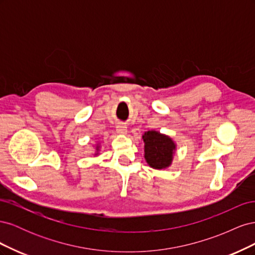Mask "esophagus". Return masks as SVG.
Here are the masks:
<instances>
[{
  "mask_svg": "<svg viewBox=\"0 0 255 255\" xmlns=\"http://www.w3.org/2000/svg\"><path fill=\"white\" fill-rule=\"evenodd\" d=\"M116 128H117V133H119V134H127V132H128V128H127V127L125 126V125H118L117 127H116Z\"/></svg>",
  "mask_w": 255,
  "mask_h": 255,
  "instance_id": "34e87169",
  "label": "esophagus"
}]
</instances>
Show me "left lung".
<instances>
[{"instance_id":"left-lung-1","label":"left lung","mask_w":255,"mask_h":255,"mask_svg":"<svg viewBox=\"0 0 255 255\" xmlns=\"http://www.w3.org/2000/svg\"><path fill=\"white\" fill-rule=\"evenodd\" d=\"M144 158L153 169H166L171 165L176 144L170 137L157 130H148L142 136Z\"/></svg>"}]
</instances>
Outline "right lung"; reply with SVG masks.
Masks as SVG:
<instances>
[{"label": "right lung", "instance_id": "add662e5", "mask_svg": "<svg viewBox=\"0 0 255 255\" xmlns=\"http://www.w3.org/2000/svg\"><path fill=\"white\" fill-rule=\"evenodd\" d=\"M99 149H100V145H99V144H98V145H97V146H96V150H97V153H96V154H95V155H98V152H99Z\"/></svg>", "mask_w": 255, "mask_h": 255}]
</instances>
